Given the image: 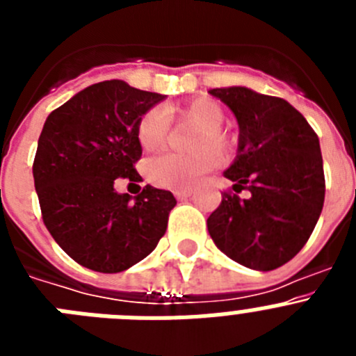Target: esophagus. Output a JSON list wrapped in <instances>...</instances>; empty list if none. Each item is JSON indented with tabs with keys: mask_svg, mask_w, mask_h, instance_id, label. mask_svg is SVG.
<instances>
[{
	"mask_svg": "<svg viewBox=\"0 0 356 356\" xmlns=\"http://www.w3.org/2000/svg\"><path fill=\"white\" fill-rule=\"evenodd\" d=\"M175 196L176 200H187V197L193 196V188H178V191H175Z\"/></svg>",
	"mask_w": 356,
	"mask_h": 356,
	"instance_id": "1",
	"label": "esophagus"
}]
</instances>
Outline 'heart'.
<instances>
[{
    "instance_id": "1",
    "label": "heart",
    "mask_w": 356,
    "mask_h": 356,
    "mask_svg": "<svg viewBox=\"0 0 356 356\" xmlns=\"http://www.w3.org/2000/svg\"><path fill=\"white\" fill-rule=\"evenodd\" d=\"M181 119L193 121L200 127L193 147V155H175L162 153L146 162V176L153 185L165 188L193 187L201 176L212 171L217 165V156L213 151L226 155L232 147L229 137L221 130L225 121V110L213 99L200 97L187 105L176 106L172 110ZM169 134V118L165 110L153 106L140 118L137 127V139L143 149L155 151L165 143Z\"/></svg>"
}]
</instances>
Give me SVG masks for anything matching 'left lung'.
I'll return each mask as SVG.
<instances>
[{
	"label": "left lung",
	"instance_id": "1",
	"mask_svg": "<svg viewBox=\"0 0 356 356\" xmlns=\"http://www.w3.org/2000/svg\"><path fill=\"white\" fill-rule=\"evenodd\" d=\"M238 124V147L225 171L234 191L207 226L216 246L244 267L273 271L300 253L325 203L319 139L307 119L282 97L248 87L210 90Z\"/></svg>",
	"mask_w": 356,
	"mask_h": 356
}]
</instances>
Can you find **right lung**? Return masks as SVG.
Listing matches in <instances>:
<instances>
[{
	"mask_svg": "<svg viewBox=\"0 0 356 356\" xmlns=\"http://www.w3.org/2000/svg\"><path fill=\"white\" fill-rule=\"evenodd\" d=\"M165 96L122 80L94 83L53 110L40 131L33 180L42 221L80 266L121 273L146 259L168 228L176 200L146 185L119 194L118 178L140 181L137 127Z\"/></svg>",
	"mask_w": 356,
	"mask_h": 356,
	"instance_id": "obj_1",
	"label": "right lung"
}]
</instances>
